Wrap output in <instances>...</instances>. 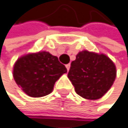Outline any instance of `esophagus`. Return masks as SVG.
Here are the masks:
<instances>
[{"instance_id": "esophagus-1", "label": "esophagus", "mask_w": 128, "mask_h": 128, "mask_svg": "<svg viewBox=\"0 0 128 128\" xmlns=\"http://www.w3.org/2000/svg\"><path fill=\"white\" fill-rule=\"evenodd\" d=\"M65 67H66V68H67V70H69V68H70V64H66L65 65Z\"/></svg>"}]
</instances>
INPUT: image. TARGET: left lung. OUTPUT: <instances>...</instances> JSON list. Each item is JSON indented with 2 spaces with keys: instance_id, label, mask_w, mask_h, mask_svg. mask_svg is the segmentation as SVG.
Instances as JSON below:
<instances>
[{
  "instance_id": "obj_1",
  "label": "left lung",
  "mask_w": 128,
  "mask_h": 128,
  "mask_svg": "<svg viewBox=\"0 0 128 128\" xmlns=\"http://www.w3.org/2000/svg\"><path fill=\"white\" fill-rule=\"evenodd\" d=\"M68 78L75 92L88 100L101 98L113 85L116 78V68L104 54L83 50L71 63Z\"/></svg>"
}]
</instances>
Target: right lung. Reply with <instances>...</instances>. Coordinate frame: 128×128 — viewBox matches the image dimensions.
I'll list each match as a JSON object with an SVG mask.
<instances>
[{
    "label": "right lung",
    "mask_w": 128,
    "mask_h": 128,
    "mask_svg": "<svg viewBox=\"0 0 128 128\" xmlns=\"http://www.w3.org/2000/svg\"><path fill=\"white\" fill-rule=\"evenodd\" d=\"M66 72L56 56L42 51L19 58L14 64L13 76L27 95L42 97L52 92L56 82Z\"/></svg>",
    "instance_id": "obj_1"
}]
</instances>
